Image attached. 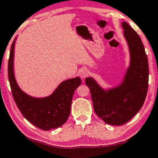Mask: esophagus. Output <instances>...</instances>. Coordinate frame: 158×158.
<instances>
[{
    "label": "esophagus",
    "instance_id": "esophagus-1",
    "mask_svg": "<svg viewBox=\"0 0 158 158\" xmlns=\"http://www.w3.org/2000/svg\"><path fill=\"white\" fill-rule=\"evenodd\" d=\"M89 74V71L87 69L84 68V69H81L79 71V76L81 77V78L84 79L85 77H87Z\"/></svg>",
    "mask_w": 158,
    "mask_h": 158
}]
</instances>
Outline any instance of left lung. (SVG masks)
<instances>
[{"instance_id":"1","label":"left lung","mask_w":158,"mask_h":158,"mask_svg":"<svg viewBox=\"0 0 158 158\" xmlns=\"http://www.w3.org/2000/svg\"><path fill=\"white\" fill-rule=\"evenodd\" d=\"M122 27L130 54L129 66L122 82L105 90L93 77L85 79L96 114L113 126L125 124L141 110L148 87V61L144 45L127 23H122Z\"/></svg>"}]
</instances>
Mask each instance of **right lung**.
I'll return each mask as SVG.
<instances>
[{
  "label": "right lung",
  "mask_w": 158,
  "mask_h": 158,
  "mask_svg": "<svg viewBox=\"0 0 158 158\" xmlns=\"http://www.w3.org/2000/svg\"><path fill=\"white\" fill-rule=\"evenodd\" d=\"M11 45L8 61V78L14 101L23 115L35 127L44 131L57 128L66 123L71 113L74 93L81 84L79 77L64 81L51 95L33 97L23 92L17 84L14 71V46Z\"/></svg>",
  "instance_id": "right-lung-1"
}]
</instances>
